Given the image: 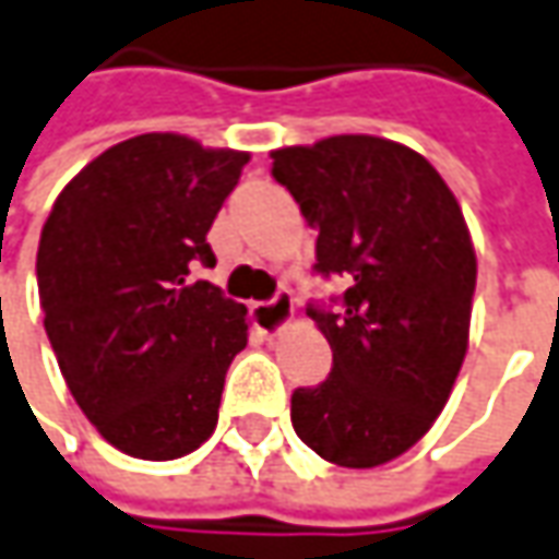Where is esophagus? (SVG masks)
Segmentation results:
<instances>
[{
  "label": "esophagus",
  "instance_id": "obj_1",
  "mask_svg": "<svg viewBox=\"0 0 559 559\" xmlns=\"http://www.w3.org/2000/svg\"><path fill=\"white\" fill-rule=\"evenodd\" d=\"M292 313H295V301H292V292L280 289L270 301H261V305H254L251 308V320H254V326L261 330V333L276 335L286 323L292 320Z\"/></svg>",
  "mask_w": 559,
  "mask_h": 559
}]
</instances>
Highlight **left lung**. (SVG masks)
Listing matches in <instances>:
<instances>
[{"instance_id":"8db88e82","label":"left lung","mask_w":559,"mask_h":559,"mask_svg":"<svg viewBox=\"0 0 559 559\" xmlns=\"http://www.w3.org/2000/svg\"><path fill=\"white\" fill-rule=\"evenodd\" d=\"M270 158L273 180L320 229L313 270L348 283L335 311L308 308L333 370L292 392V426L338 466L395 461L429 432L466 357L476 251L461 204L419 152L379 136Z\"/></svg>"}]
</instances>
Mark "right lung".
Wrapping results in <instances>:
<instances>
[{"label":"right lung","instance_id":"add662e5","mask_svg":"<svg viewBox=\"0 0 559 559\" xmlns=\"http://www.w3.org/2000/svg\"><path fill=\"white\" fill-rule=\"evenodd\" d=\"M248 152L142 133L86 164L55 199L36 251L39 305L61 376L102 439L177 461L211 439L246 305L192 270Z\"/></svg>","mask_w":559,"mask_h":559}]
</instances>
